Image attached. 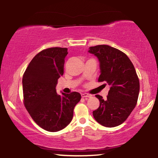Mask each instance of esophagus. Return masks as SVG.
<instances>
[{
    "label": "esophagus",
    "mask_w": 158,
    "mask_h": 158,
    "mask_svg": "<svg viewBox=\"0 0 158 158\" xmlns=\"http://www.w3.org/2000/svg\"><path fill=\"white\" fill-rule=\"evenodd\" d=\"M81 97L82 98H89V97H91V95L87 94V93H83V94H81Z\"/></svg>",
    "instance_id": "esophagus-1"
}]
</instances>
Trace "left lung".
<instances>
[{"instance_id":"obj_1","label":"left lung","mask_w":158,"mask_h":158,"mask_svg":"<svg viewBox=\"0 0 158 158\" xmlns=\"http://www.w3.org/2000/svg\"><path fill=\"white\" fill-rule=\"evenodd\" d=\"M100 61L101 75L98 82L105 81L110 90L107 99L96 95L100 106L93 112L95 119L106 127L119 126L126 120L136 107L140 84L136 69L124 52L107 45L89 48Z\"/></svg>"}]
</instances>
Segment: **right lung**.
Listing matches in <instances>:
<instances>
[{"label": "right lung", "instance_id": "right-lung-1", "mask_svg": "<svg viewBox=\"0 0 158 158\" xmlns=\"http://www.w3.org/2000/svg\"><path fill=\"white\" fill-rule=\"evenodd\" d=\"M67 48L44 49L34 57L22 77L24 105L34 121L48 131H60L71 122L81 100L78 92L57 95V79L63 75Z\"/></svg>", "mask_w": 158, "mask_h": 158}]
</instances>
